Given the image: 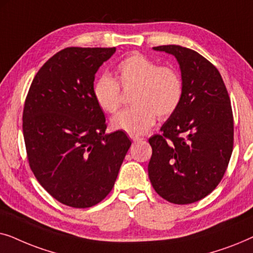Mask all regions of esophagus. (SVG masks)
I'll use <instances>...</instances> for the list:
<instances>
[{"label":"esophagus","instance_id":"esophagus-1","mask_svg":"<svg viewBox=\"0 0 253 253\" xmlns=\"http://www.w3.org/2000/svg\"><path fill=\"white\" fill-rule=\"evenodd\" d=\"M131 139H132L133 143H137V141L143 140V138H139V137H131Z\"/></svg>","mask_w":253,"mask_h":253}]
</instances>
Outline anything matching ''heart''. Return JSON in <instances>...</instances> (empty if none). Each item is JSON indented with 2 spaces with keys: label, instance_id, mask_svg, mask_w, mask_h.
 I'll list each match as a JSON object with an SVG mask.
<instances>
[{
  "label": "heart",
  "instance_id": "heart-1",
  "mask_svg": "<svg viewBox=\"0 0 253 253\" xmlns=\"http://www.w3.org/2000/svg\"><path fill=\"white\" fill-rule=\"evenodd\" d=\"M117 82L110 76H100L93 83V96L100 108L115 113L121 106L122 91L136 88L133 107L121 110L112 119V127L130 136L147 132L157 116L165 120L178 109L184 93L182 76L170 65H160L143 54H131L115 67Z\"/></svg>",
  "mask_w": 253,
  "mask_h": 253
}]
</instances>
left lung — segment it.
<instances>
[{"label": "left lung", "mask_w": 253, "mask_h": 253, "mask_svg": "<svg viewBox=\"0 0 253 253\" xmlns=\"http://www.w3.org/2000/svg\"><path fill=\"white\" fill-rule=\"evenodd\" d=\"M153 49L176 57L184 93L161 133L148 139V177L159 196L186 205L210 195L227 170L234 147L233 109L223 79L209 60L176 44Z\"/></svg>", "instance_id": "obj_1"}]
</instances>
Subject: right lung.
<instances>
[{
    "label": "right lung",
    "instance_id": "add662e5",
    "mask_svg": "<svg viewBox=\"0 0 253 253\" xmlns=\"http://www.w3.org/2000/svg\"><path fill=\"white\" fill-rule=\"evenodd\" d=\"M116 48L68 47L34 77L25 99L23 133L38 182L64 205L87 209L112 191L131 141L105 133V114L93 96L94 76Z\"/></svg>",
    "mask_w": 253,
    "mask_h": 253
}]
</instances>
